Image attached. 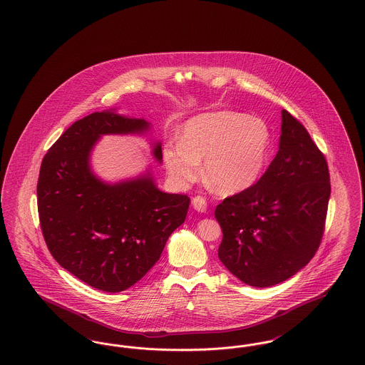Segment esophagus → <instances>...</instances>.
Instances as JSON below:
<instances>
[{"label": "esophagus", "instance_id": "esophagus-1", "mask_svg": "<svg viewBox=\"0 0 365 365\" xmlns=\"http://www.w3.org/2000/svg\"><path fill=\"white\" fill-rule=\"evenodd\" d=\"M191 204H192V208L195 209V210H198V212H207V200H205V197H202V195H195L194 198H192V201H191Z\"/></svg>", "mask_w": 365, "mask_h": 365}]
</instances>
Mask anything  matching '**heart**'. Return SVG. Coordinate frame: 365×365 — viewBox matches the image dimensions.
Here are the masks:
<instances>
[{
    "instance_id": "heart-1",
    "label": "heart",
    "mask_w": 365,
    "mask_h": 365,
    "mask_svg": "<svg viewBox=\"0 0 365 365\" xmlns=\"http://www.w3.org/2000/svg\"><path fill=\"white\" fill-rule=\"evenodd\" d=\"M269 149V130L257 118L222 110L185 123L179 145L164 149V163L180 186L201 175V164L212 189L223 195L247 190L260 178Z\"/></svg>"
}]
</instances>
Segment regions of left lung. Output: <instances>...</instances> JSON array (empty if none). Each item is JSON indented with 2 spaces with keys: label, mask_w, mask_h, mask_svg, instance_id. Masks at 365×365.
I'll return each mask as SVG.
<instances>
[{
  "label": "left lung",
  "mask_w": 365,
  "mask_h": 365,
  "mask_svg": "<svg viewBox=\"0 0 365 365\" xmlns=\"http://www.w3.org/2000/svg\"><path fill=\"white\" fill-rule=\"evenodd\" d=\"M330 192L326 157L302 123L283 109L278 153L267 171L215 210L223 231L219 259L255 287L293 277L320 246Z\"/></svg>",
  "instance_id": "obj_1"
}]
</instances>
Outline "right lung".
Listing matches in <instances>:
<instances>
[{
	"mask_svg": "<svg viewBox=\"0 0 365 365\" xmlns=\"http://www.w3.org/2000/svg\"><path fill=\"white\" fill-rule=\"evenodd\" d=\"M143 119L94 112L73 123L43 157L36 185L41 230L54 260L88 286L123 292L156 264L190 198L158 190L149 174L105 185L88 155L103 134L142 133ZM155 157L161 161L160 145Z\"/></svg>",
	"mask_w": 365,
	"mask_h": 365,
	"instance_id": "add662e5",
	"label": "right lung"
}]
</instances>
